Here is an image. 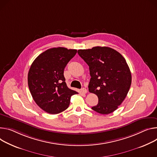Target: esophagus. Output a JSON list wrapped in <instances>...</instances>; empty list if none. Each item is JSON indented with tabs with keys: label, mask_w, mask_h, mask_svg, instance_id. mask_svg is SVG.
<instances>
[{
	"label": "esophagus",
	"mask_w": 157,
	"mask_h": 157,
	"mask_svg": "<svg viewBox=\"0 0 157 157\" xmlns=\"http://www.w3.org/2000/svg\"><path fill=\"white\" fill-rule=\"evenodd\" d=\"M80 92L82 93V94H86L87 93V90L86 88H82L80 91Z\"/></svg>",
	"instance_id": "obj_1"
}]
</instances>
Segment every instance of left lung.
<instances>
[{
  "label": "left lung",
  "instance_id": "1",
  "mask_svg": "<svg viewBox=\"0 0 157 157\" xmlns=\"http://www.w3.org/2000/svg\"><path fill=\"white\" fill-rule=\"evenodd\" d=\"M78 53L89 66V91L97 95L98 103L91 108L103 115L115 111L126 98L132 75L125 59L116 50L96 46Z\"/></svg>",
  "mask_w": 157,
  "mask_h": 157
}]
</instances>
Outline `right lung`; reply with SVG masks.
I'll return each mask as SVG.
<instances>
[{"label":"right lung","instance_id":"add662e5","mask_svg":"<svg viewBox=\"0 0 157 157\" xmlns=\"http://www.w3.org/2000/svg\"><path fill=\"white\" fill-rule=\"evenodd\" d=\"M77 50L65 48L49 49L39 55L28 73V86L36 103L49 114L66 110L72 95L65 82L64 69Z\"/></svg>","mask_w":157,"mask_h":157}]
</instances>
